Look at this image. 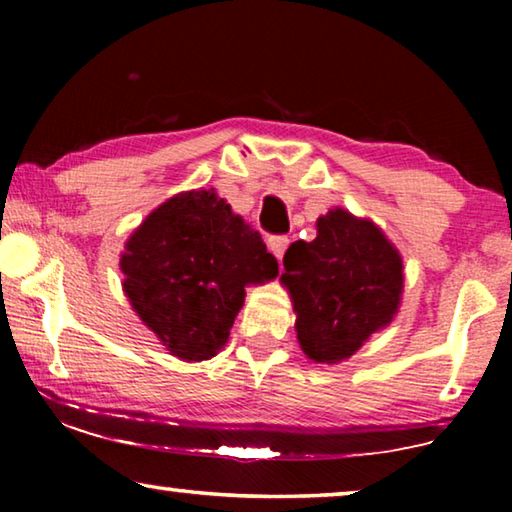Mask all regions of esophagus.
<instances>
[{
	"label": "esophagus",
	"mask_w": 512,
	"mask_h": 512,
	"mask_svg": "<svg viewBox=\"0 0 512 512\" xmlns=\"http://www.w3.org/2000/svg\"><path fill=\"white\" fill-rule=\"evenodd\" d=\"M287 246H289V237L287 235H273L271 239H268V248H271V253L277 259L284 257V250H287Z\"/></svg>",
	"instance_id": "esophagus-1"
}]
</instances>
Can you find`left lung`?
I'll use <instances>...</instances> for the list:
<instances>
[{"mask_svg":"<svg viewBox=\"0 0 512 512\" xmlns=\"http://www.w3.org/2000/svg\"><path fill=\"white\" fill-rule=\"evenodd\" d=\"M282 282L296 309L300 348L316 363L352 357L388 325L402 296V259L377 225L332 210L314 241L284 253Z\"/></svg>","mask_w":512,"mask_h":512,"instance_id":"obj_1","label":"left lung"}]
</instances>
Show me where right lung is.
Instances as JSON below:
<instances>
[{
    "instance_id": "obj_1",
    "label": "right lung",
    "mask_w": 512,
    "mask_h": 512,
    "mask_svg": "<svg viewBox=\"0 0 512 512\" xmlns=\"http://www.w3.org/2000/svg\"><path fill=\"white\" fill-rule=\"evenodd\" d=\"M121 271L133 309L169 352L203 361L228 341L246 284L271 280L277 262L257 230L201 189L146 216L128 239Z\"/></svg>"
}]
</instances>
